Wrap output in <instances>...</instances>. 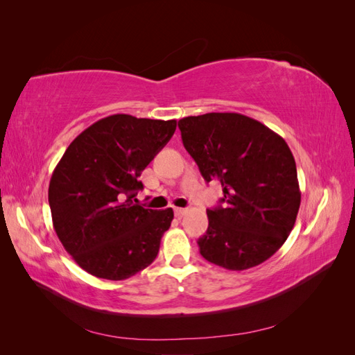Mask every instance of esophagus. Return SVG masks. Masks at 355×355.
I'll use <instances>...</instances> for the list:
<instances>
[{"mask_svg":"<svg viewBox=\"0 0 355 355\" xmlns=\"http://www.w3.org/2000/svg\"><path fill=\"white\" fill-rule=\"evenodd\" d=\"M188 213V209H185V207H176L175 209V214L178 218H182L184 216V214H187Z\"/></svg>","mask_w":355,"mask_h":355,"instance_id":"1","label":"esophagus"}]
</instances>
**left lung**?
I'll list each match as a JSON object with an SVG mask.
<instances>
[{"label": "left lung", "instance_id": "left-lung-1", "mask_svg": "<svg viewBox=\"0 0 355 355\" xmlns=\"http://www.w3.org/2000/svg\"><path fill=\"white\" fill-rule=\"evenodd\" d=\"M178 125L204 180H218L223 191V207L207 210L201 256L231 271L270 259L292 232L300 206L296 163L284 139L237 112L185 116Z\"/></svg>", "mask_w": 355, "mask_h": 355}]
</instances>
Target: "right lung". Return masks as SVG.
<instances>
[{"label":"right lung","mask_w":355,"mask_h":355,"mask_svg":"<svg viewBox=\"0 0 355 355\" xmlns=\"http://www.w3.org/2000/svg\"><path fill=\"white\" fill-rule=\"evenodd\" d=\"M176 130V120L127 114L96 121L73 139L53 171V227L84 271L125 280L151 265L173 210L137 204L145 167Z\"/></svg>","instance_id":"right-lung-1"}]
</instances>
